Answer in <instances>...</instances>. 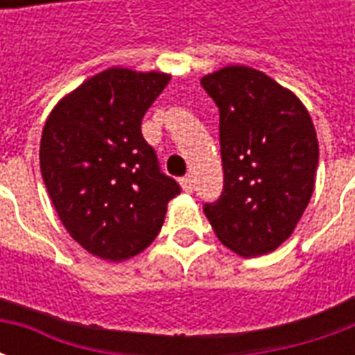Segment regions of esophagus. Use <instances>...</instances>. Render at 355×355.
Listing matches in <instances>:
<instances>
[{
    "instance_id": "obj_1",
    "label": "esophagus",
    "mask_w": 355,
    "mask_h": 355,
    "mask_svg": "<svg viewBox=\"0 0 355 355\" xmlns=\"http://www.w3.org/2000/svg\"><path fill=\"white\" fill-rule=\"evenodd\" d=\"M180 186H182V190H184V192H192V190H193L192 178H190V177L180 178Z\"/></svg>"
}]
</instances>
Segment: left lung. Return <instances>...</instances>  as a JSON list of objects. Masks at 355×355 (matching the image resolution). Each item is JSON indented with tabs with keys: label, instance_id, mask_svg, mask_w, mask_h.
<instances>
[{
	"label": "left lung",
	"instance_id": "left-lung-1",
	"mask_svg": "<svg viewBox=\"0 0 355 355\" xmlns=\"http://www.w3.org/2000/svg\"><path fill=\"white\" fill-rule=\"evenodd\" d=\"M220 114L224 186L203 205L216 238L241 257L274 251L312 198L320 148L312 117L266 73L226 66L201 80Z\"/></svg>",
	"mask_w": 355,
	"mask_h": 355
}]
</instances>
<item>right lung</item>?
Segmentation results:
<instances>
[{
	"instance_id": "obj_1",
	"label": "right lung",
	"mask_w": 355,
	"mask_h": 355,
	"mask_svg": "<svg viewBox=\"0 0 355 355\" xmlns=\"http://www.w3.org/2000/svg\"><path fill=\"white\" fill-rule=\"evenodd\" d=\"M171 76L110 68L64 96L43 127V182L68 234L119 262L144 251L180 193L140 123Z\"/></svg>"
}]
</instances>
